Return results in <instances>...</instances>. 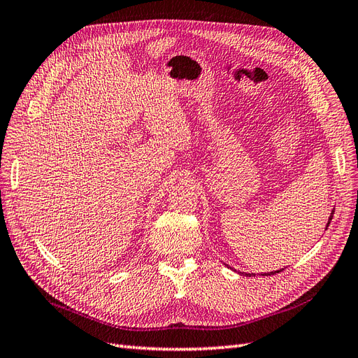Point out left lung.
<instances>
[{"instance_id":"obj_1","label":"left lung","mask_w":358,"mask_h":358,"mask_svg":"<svg viewBox=\"0 0 358 358\" xmlns=\"http://www.w3.org/2000/svg\"><path fill=\"white\" fill-rule=\"evenodd\" d=\"M333 213H334V210H331V215L329 216V222H327V225H326V229H327V227H329V224H330V221L333 220ZM280 272V270H275V272H270V273H263L264 276H270V275H275V273H279ZM249 273H246V276H248ZM249 276H251V275H249Z\"/></svg>"}]
</instances>
